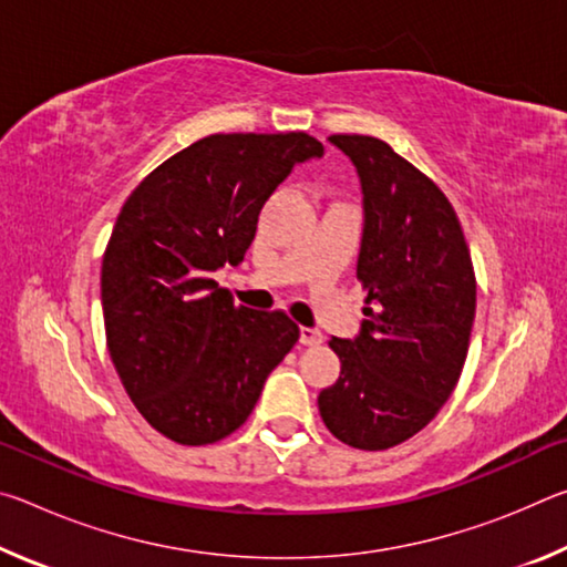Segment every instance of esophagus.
Segmentation results:
<instances>
[{
    "mask_svg": "<svg viewBox=\"0 0 567 567\" xmlns=\"http://www.w3.org/2000/svg\"><path fill=\"white\" fill-rule=\"evenodd\" d=\"M300 342L307 344V348H312V344H320L322 332L318 328H300Z\"/></svg>",
    "mask_w": 567,
    "mask_h": 567,
    "instance_id": "34e87169",
    "label": "esophagus"
}]
</instances>
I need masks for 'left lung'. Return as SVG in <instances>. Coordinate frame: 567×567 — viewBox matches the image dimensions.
Here are the masks:
<instances>
[{
  "label": "left lung",
  "instance_id": "1",
  "mask_svg": "<svg viewBox=\"0 0 567 567\" xmlns=\"http://www.w3.org/2000/svg\"><path fill=\"white\" fill-rule=\"evenodd\" d=\"M362 189L360 332L332 338L340 378L318 398L344 445L388 450L420 433L463 372L475 320V272L463 227L433 179L368 134H332Z\"/></svg>",
  "mask_w": 567,
  "mask_h": 567
}]
</instances>
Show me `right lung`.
Here are the masks:
<instances>
[{
  "mask_svg": "<svg viewBox=\"0 0 567 567\" xmlns=\"http://www.w3.org/2000/svg\"><path fill=\"white\" fill-rule=\"evenodd\" d=\"M322 155L305 132L209 134L124 203L102 260L107 348L142 417L175 443L235 433L300 338L285 312L235 307L213 275L243 262L292 167Z\"/></svg>",
  "mask_w": 567,
  "mask_h": 567,
  "instance_id": "obj_1",
  "label": "right lung"
}]
</instances>
